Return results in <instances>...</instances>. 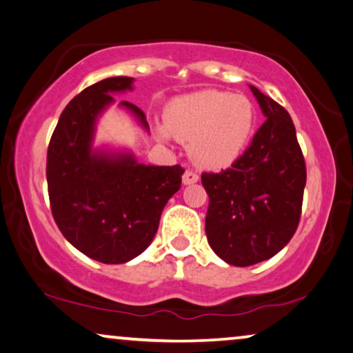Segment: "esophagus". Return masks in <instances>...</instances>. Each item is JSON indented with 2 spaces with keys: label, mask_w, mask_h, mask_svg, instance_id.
<instances>
[{
  "label": "esophagus",
  "mask_w": 353,
  "mask_h": 353,
  "mask_svg": "<svg viewBox=\"0 0 353 353\" xmlns=\"http://www.w3.org/2000/svg\"><path fill=\"white\" fill-rule=\"evenodd\" d=\"M199 181V174H196L195 171H192V169H187V171L184 172V176H182V182H184L185 185L189 184H194V182Z\"/></svg>",
  "instance_id": "1"
}]
</instances>
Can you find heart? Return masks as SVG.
<instances>
[{"label":"heart","mask_w":353,"mask_h":353,"mask_svg":"<svg viewBox=\"0 0 353 353\" xmlns=\"http://www.w3.org/2000/svg\"><path fill=\"white\" fill-rule=\"evenodd\" d=\"M164 119L174 137L190 143L196 164L223 168L245 148L255 124V110L243 95L205 90L174 100Z\"/></svg>","instance_id":"b5f03b06"}]
</instances>
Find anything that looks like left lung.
I'll return each instance as SVG.
<instances>
[{
    "mask_svg": "<svg viewBox=\"0 0 353 353\" xmlns=\"http://www.w3.org/2000/svg\"><path fill=\"white\" fill-rule=\"evenodd\" d=\"M266 121L243 154L221 172H203L210 196L205 232L234 266L270 260L288 245L302 214L307 166L289 112L250 85Z\"/></svg>",
    "mask_w": 353,
    "mask_h": 353,
    "instance_id": "8db88e82",
    "label": "left lung"
}]
</instances>
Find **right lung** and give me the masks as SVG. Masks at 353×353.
I'll return each instance as SVG.
<instances>
[{"instance_id":"1","label":"right lung","mask_w":353,"mask_h":353,"mask_svg":"<svg viewBox=\"0 0 353 353\" xmlns=\"http://www.w3.org/2000/svg\"><path fill=\"white\" fill-rule=\"evenodd\" d=\"M132 88V77H110L87 87L61 112L46 153L53 218L83 255L119 265L140 255L158 231L164 205L181 189L184 168L145 166L132 157L92 152L97 116L111 93ZM148 128L142 110L122 101Z\"/></svg>"}]
</instances>
